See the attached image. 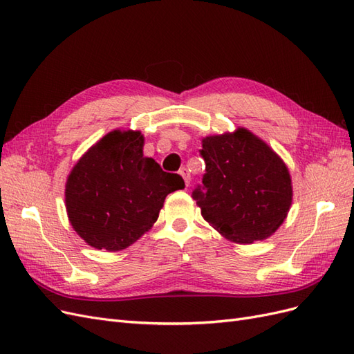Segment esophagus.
<instances>
[{
  "label": "esophagus",
  "instance_id": "esophagus-1",
  "mask_svg": "<svg viewBox=\"0 0 354 354\" xmlns=\"http://www.w3.org/2000/svg\"><path fill=\"white\" fill-rule=\"evenodd\" d=\"M180 176L185 178V183H186V186H189L190 185V173H189V169L186 168V167H183L180 169Z\"/></svg>",
  "mask_w": 354,
  "mask_h": 354
}]
</instances>
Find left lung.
<instances>
[{
    "mask_svg": "<svg viewBox=\"0 0 354 354\" xmlns=\"http://www.w3.org/2000/svg\"><path fill=\"white\" fill-rule=\"evenodd\" d=\"M199 153L205 174L192 198L202 217L238 243L263 241L274 233L292 202L283 160L245 128L205 137Z\"/></svg>",
    "mask_w": 354,
    "mask_h": 354,
    "instance_id": "left-lung-1",
    "label": "left lung"
}]
</instances>
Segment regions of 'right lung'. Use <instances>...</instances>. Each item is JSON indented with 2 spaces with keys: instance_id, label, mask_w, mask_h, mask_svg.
Listing matches in <instances>:
<instances>
[{
  "instance_id": "obj_1",
  "label": "right lung",
  "mask_w": 354,
  "mask_h": 354,
  "mask_svg": "<svg viewBox=\"0 0 354 354\" xmlns=\"http://www.w3.org/2000/svg\"><path fill=\"white\" fill-rule=\"evenodd\" d=\"M143 136L115 130L73 167L66 183L72 227L97 250L121 251L158 220L168 194L185 187L178 174L165 173L143 156Z\"/></svg>"
}]
</instances>
